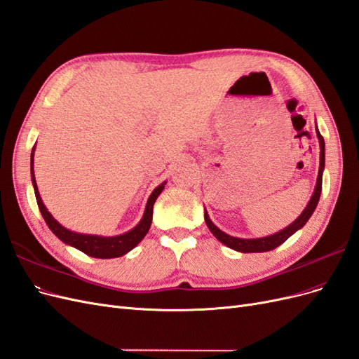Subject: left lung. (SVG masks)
<instances>
[{
    "label": "left lung",
    "mask_w": 359,
    "mask_h": 359,
    "mask_svg": "<svg viewBox=\"0 0 359 359\" xmlns=\"http://www.w3.org/2000/svg\"><path fill=\"white\" fill-rule=\"evenodd\" d=\"M316 134L319 138V144H320V165H319V175H318V182H316V188L313 192V196H311V200L309 201L307 207L304 209V212L299 215L295 222H292L289 226H286L285 229H282L280 233L269 236V237H264V238H237V237H231L228 234H225L224 231L219 229L212 221L207 212L204 213V219H205V224L209 226V229L212 231V234L221 241L224 243L225 246L243 252V253H250V252H269L276 249L277 246H280L283 241H286L289 237H291L295 231H298L299 228H303L304 224L309 221V217L311 216V213L315 212L318 201H319V196H320V191H322V171H323V165H325V143H323V137L320 135L319 130L316 128Z\"/></svg>",
    "instance_id": "8db88e82"
}]
</instances>
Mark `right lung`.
Returning <instances> with one entry per match:
<instances>
[{"mask_svg":"<svg viewBox=\"0 0 359 359\" xmlns=\"http://www.w3.org/2000/svg\"><path fill=\"white\" fill-rule=\"evenodd\" d=\"M32 161H34V149L31 154V176H32V184H34V192H36V198H37V204L39 209L44 217L46 224L52 229V233L62 240L67 245H70L79 250H82L83 253L89 257L94 258H118L125 255L126 252H130L133 248H135L138 243L143 240V237L147 234V231L150 228V224H152V213H154V204L158 198V195L163 192L164 184H159V187L152 192V195L149 196V201L146 205V210L143 215V219L140 221L134 229L128 231L126 234L122 236H116V237H98V236H86V234H77L73 233V231L64 228L62 225L57 224L55 219L52 217V215L46 210V207L41 201V196L39 194L37 189V183H36V177H34V170H32Z\"/></svg>","mask_w":359,"mask_h":359,"instance_id":"right-lung-1","label":"right lung"}]
</instances>
